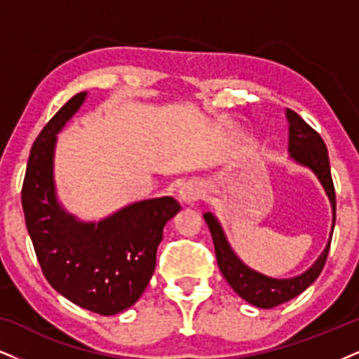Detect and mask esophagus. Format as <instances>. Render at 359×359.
Listing matches in <instances>:
<instances>
[{
	"instance_id": "34e87169",
	"label": "esophagus",
	"mask_w": 359,
	"mask_h": 359,
	"mask_svg": "<svg viewBox=\"0 0 359 359\" xmlns=\"http://www.w3.org/2000/svg\"><path fill=\"white\" fill-rule=\"evenodd\" d=\"M201 196V187L198 183H187L183 184L180 189V200L188 203V205H191V203L198 201Z\"/></svg>"
}]
</instances>
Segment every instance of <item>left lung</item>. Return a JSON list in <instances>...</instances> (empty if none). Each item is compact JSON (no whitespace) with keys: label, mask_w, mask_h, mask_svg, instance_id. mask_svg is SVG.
Segmentation results:
<instances>
[{"label":"left lung","mask_w":359,"mask_h":359,"mask_svg":"<svg viewBox=\"0 0 359 359\" xmlns=\"http://www.w3.org/2000/svg\"><path fill=\"white\" fill-rule=\"evenodd\" d=\"M286 118L290 121V153L291 158L296 159L299 165H304L311 168L321 181L323 188L326 189V194L330 196L331 206H333V228L336 219V193L333 178H331V168H330V158L328 149L320 133L313 130L304 119L294 113L293 109H286ZM205 221L210 228L211 236H213L215 243V253L216 261H218L219 271L223 273L224 280L229 283V286L241 296L248 303L255 304L258 308H274L278 304H283L294 296L303 293L306 287L315 283V280L320 276V273L325 268L326 259H328L331 238L326 245L325 251H323L316 263L308 269L306 273L299 274L296 278H290V280H274V278H268L264 274H259L250 269L238 259V256L233 253L229 248L226 238H224L223 229H221L219 223L211 213L205 215Z\"/></svg>","instance_id":"8db88e82"}]
</instances>
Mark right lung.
<instances>
[{"instance_id": "right-lung-1", "label": "right lung", "mask_w": 359, "mask_h": 359, "mask_svg": "<svg viewBox=\"0 0 359 359\" xmlns=\"http://www.w3.org/2000/svg\"><path fill=\"white\" fill-rule=\"evenodd\" d=\"M85 96H73L31 146L21 205L48 283L78 306L109 316L140 299L156 266L163 228L181 206L171 196L154 198L126 206L98 224L79 223L61 210L53 187L56 133Z\"/></svg>"}]
</instances>
